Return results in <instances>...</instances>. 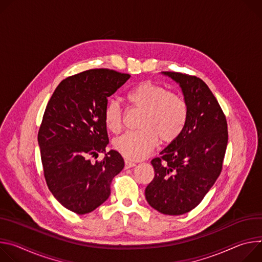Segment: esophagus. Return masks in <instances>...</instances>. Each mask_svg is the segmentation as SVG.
Returning <instances> with one entry per match:
<instances>
[{"label":"esophagus","instance_id":"1","mask_svg":"<svg viewBox=\"0 0 262 262\" xmlns=\"http://www.w3.org/2000/svg\"><path fill=\"white\" fill-rule=\"evenodd\" d=\"M136 165L135 162H132V161H129V160H125V168L128 169V168H131V167H134Z\"/></svg>","mask_w":262,"mask_h":262}]
</instances>
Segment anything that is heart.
Masks as SVG:
<instances>
[{
  "label": "heart",
  "instance_id": "obj_1",
  "mask_svg": "<svg viewBox=\"0 0 262 262\" xmlns=\"http://www.w3.org/2000/svg\"><path fill=\"white\" fill-rule=\"evenodd\" d=\"M126 99L131 108L141 112L137 124L139 129L128 131L113 141L114 149L127 160L143 159L156 147L158 138L164 143L176 140L187 124V102L162 85L141 82L127 93ZM104 123L112 133L121 131L123 109L118 102L107 103Z\"/></svg>",
  "mask_w": 262,
  "mask_h": 262
}]
</instances>
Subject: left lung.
I'll list each match as a JSON object with an SVG mask.
<instances>
[{"label": "left lung", "mask_w": 262, "mask_h": 262, "mask_svg": "<svg viewBox=\"0 0 262 262\" xmlns=\"http://www.w3.org/2000/svg\"><path fill=\"white\" fill-rule=\"evenodd\" d=\"M162 74L179 83L188 105V120L181 135L151 161L155 176L144 194L157 211L180 215L196 207L219 178L228 127L217 100L204 81L176 72Z\"/></svg>", "instance_id": "1"}]
</instances>
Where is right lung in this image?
<instances>
[{"mask_svg": "<svg viewBox=\"0 0 262 262\" xmlns=\"http://www.w3.org/2000/svg\"><path fill=\"white\" fill-rule=\"evenodd\" d=\"M129 74L94 69L68 77L56 87L46 107L38 144L47 185L67 209L85 214L109 198L112 179L124 168L122 155L111 150L104 123L107 98Z\"/></svg>", "mask_w": 262, "mask_h": 262, "instance_id": "right-lung-1", "label": "right lung"}]
</instances>
